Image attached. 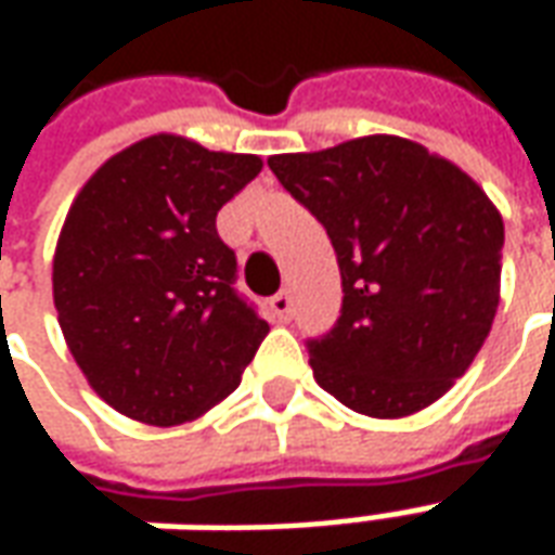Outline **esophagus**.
I'll list each match as a JSON object with an SVG mask.
<instances>
[{
  "label": "esophagus",
  "instance_id": "obj_1",
  "mask_svg": "<svg viewBox=\"0 0 555 555\" xmlns=\"http://www.w3.org/2000/svg\"><path fill=\"white\" fill-rule=\"evenodd\" d=\"M270 309L276 314L279 321H291V312H294V300H291L288 291H279L270 297Z\"/></svg>",
  "mask_w": 555,
  "mask_h": 555
}]
</instances>
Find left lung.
Listing matches in <instances>:
<instances>
[{
	"mask_svg": "<svg viewBox=\"0 0 555 555\" xmlns=\"http://www.w3.org/2000/svg\"><path fill=\"white\" fill-rule=\"evenodd\" d=\"M330 234L341 312L306 338L314 380L374 418L428 408L469 369L500 306L505 229L485 190L401 137L267 159Z\"/></svg>",
	"mask_w": 555,
	"mask_h": 555,
	"instance_id": "obj_1",
	"label": "left lung"
}]
</instances>
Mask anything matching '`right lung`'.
<instances>
[{
    "label": "right lung",
    "mask_w": 555,
    "mask_h": 555,
    "mask_svg": "<svg viewBox=\"0 0 555 555\" xmlns=\"http://www.w3.org/2000/svg\"><path fill=\"white\" fill-rule=\"evenodd\" d=\"M258 171L253 154L151 137L77 195L55 249V312L91 389L118 413L169 428L241 384L270 326L237 291L217 214Z\"/></svg>",
    "instance_id": "obj_1"
}]
</instances>
